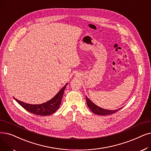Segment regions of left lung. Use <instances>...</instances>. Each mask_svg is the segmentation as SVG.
Masks as SVG:
<instances>
[{
  "label": "left lung",
  "instance_id": "1",
  "mask_svg": "<svg viewBox=\"0 0 151 151\" xmlns=\"http://www.w3.org/2000/svg\"><path fill=\"white\" fill-rule=\"evenodd\" d=\"M86 102L88 107L91 110L92 112H93L94 114L96 115H111L113 114L115 112H116L117 111H119L120 109H121L122 107L115 109V110H107V109H105L103 108H101L99 107L97 105H96L94 103L92 102L89 98L86 96Z\"/></svg>",
  "mask_w": 151,
  "mask_h": 151
}]
</instances>
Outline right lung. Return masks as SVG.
<instances>
[{"label":"right lung","mask_w":151,"mask_h":151,"mask_svg":"<svg viewBox=\"0 0 151 151\" xmlns=\"http://www.w3.org/2000/svg\"><path fill=\"white\" fill-rule=\"evenodd\" d=\"M67 85V83L58 92L57 94L52 99L43 104H29L19 101L17 99H15V98L14 99L22 107L31 114L41 116L50 115L55 113L58 109L59 108L63 96L64 91Z\"/></svg>","instance_id":"1"}]
</instances>
